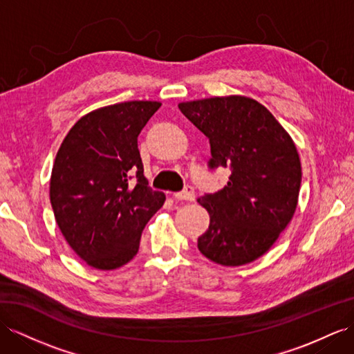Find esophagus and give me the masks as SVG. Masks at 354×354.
<instances>
[{"label":"esophagus","instance_id":"34e87169","mask_svg":"<svg viewBox=\"0 0 354 354\" xmlns=\"http://www.w3.org/2000/svg\"><path fill=\"white\" fill-rule=\"evenodd\" d=\"M175 198L176 201H187V202H193L196 198V193H194V188L192 185H187L183 192L175 193Z\"/></svg>","mask_w":354,"mask_h":354}]
</instances>
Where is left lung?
Wrapping results in <instances>:
<instances>
[{"label": "left lung", "mask_w": 354, "mask_h": 354, "mask_svg": "<svg viewBox=\"0 0 354 354\" xmlns=\"http://www.w3.org/2000/svg\"><path fill=\"white\" fill-rule=\"evenodd\" d=\"M178 107L209 139V169L232 171L223 189L197 201L211 216L197 247L223 266L251 263L274 245L296 211L302 169L295 143L274 115L248 97Z\"/></svg>", "instance_id": "1"}]
</instances>
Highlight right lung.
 <instances>
[{
  "mask_svg": "<svg viewBox=\"0 0 354 354\" xmlns=\"http://www.w3.org/2000/svg\"><path fill=\"white\" fill-rule=\"evenodd\" d=\"M160 106L125 102L97 109L71 127L57 153L50 176L57 224L95 269L129 263L145 225L166 201L148 187L138 148L142 129Z\"/></svg>",
  "mask_w": 354,
  "mask_h": 354,
  "instance_id": "obj_1",
  "label": "right lung"
}]
</instances>
